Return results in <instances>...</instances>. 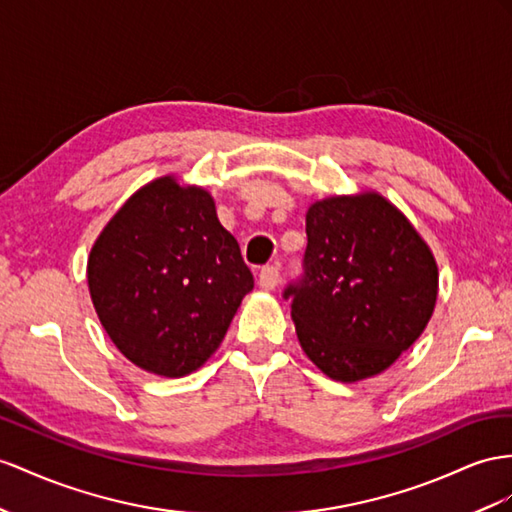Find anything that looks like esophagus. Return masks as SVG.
<instances>
[{
    "label": "esophagus",
    "instance_id": "34e87169",
    "mask_svg": "<svg viewBox=\"0 0 512 512\" xmlns=\"http://www.w3.org/2000/svg\"><path fill=\"white\" fill-rule=\"evenodd\" d=\"M279 277H281L279 266H264L259 270V285L264 287V290H274L279 283Z\"/></svg>",
    "mask_w": 512,
    "mask_h": 512
}]
</instances>
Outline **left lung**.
I'll use <instances>...</instances> for the list:
<instances>
[{"label": "left lung", "instance_id": "8db88e82", "mask_svg": "<svg viewBox=\"0 0 512 512\" xmlns=\"http://www.w3.org/2000/svg\"><path fill=\"white\" fill-rule=\"evenodd\" d=\"M298 342L335 381L387 370L422 335L437 300V264L378 194L309 207L303 274L287 283Z\"/></svg>", "mask_w": 512, "mask_h": 512}]
</instances>
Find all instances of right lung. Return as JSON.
Returning <instances> with one entry per match:
<instances>
[{
    "mask_svg": "<svg viewBox=\"0 0 512 512\" xmlns=\"http://www.w3.org/2000/svg\"><path fill=\"white\" fill-rule=\"evenodd\" d=\"M88 287L103 329L138 368L186 376L220 346L253 272L212 196L162 177L101 231Z\"/></svg>",
    "mask_w": 512,
    "mask_h": 512,
    "instance_id": "1",
    "label": "right lung"
}]
</instances>
